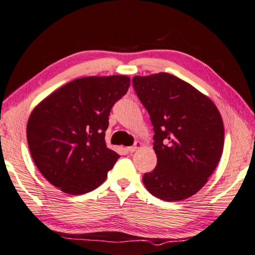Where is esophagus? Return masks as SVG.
<instances>
[{"instance_id": "34e87169", "label": "esophagus", "mask_w": 255, "mask_h": 255, "mask_svg": "<svg viewBox=\"0 0 255 255\" xmlns=\"http://www.w3.org/2000/svg\"><path fill=\"white\" fill-rule=\"evenodd\" d=\"M141 145H142V144H141V142L136 141L135 143L133 144L132 146H128V152H131V153H132V152H134V151H136V149H139Z\"/></svg>"}]
</instances>
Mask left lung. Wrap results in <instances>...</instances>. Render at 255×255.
Wrapping results in <instances>:
<instances>
[{
    "instance_id": "8db88e82",
    "label": "left lung",
    "mask_w": 255,
    "mask_h": 255,
    "mask_svg": "<svg viewBox=\"0 0 255 255\" xmlns=\"http://www.w3.org/2000/svg\"><path fill=\"white\" fill-rule=\"evenodd\" d=\"M132 82L153 125L158 160L144 173V186L166 202L188 198L206 184L222 157L220 112L207 96L173 75L135 76Z\"/></svg>"
}]
</instances>
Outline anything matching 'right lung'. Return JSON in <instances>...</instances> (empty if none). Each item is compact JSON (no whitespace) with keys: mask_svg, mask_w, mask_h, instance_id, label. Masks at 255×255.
<instances>
[{"mask_svg":"<svg viewBox=\"0 0 255 255\" xmlns=\"http://www.w3.org/2000/svg\"><path fill=\"white\" fill-rule=\"evenodd\" d=\"M130 87L128 76L78 78L35 106L26 125L31 157L43 177L66 194L104 182L120 158L105 143L112 107Z\"/></svg>","mask_w":255,"mask_h":255,"instance_id":"obj_1","label":"right lung"}]
</instances>
